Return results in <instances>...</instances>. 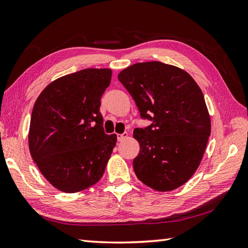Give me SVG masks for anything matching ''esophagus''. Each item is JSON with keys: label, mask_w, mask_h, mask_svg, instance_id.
I'll use <instances>...</instances> for the list:
<instances>
[{"label": "esophagus", "mask_w": 248, "mask_h": 248, "mask_svg": "<svg viewBox=\"0 0 248 248\" xmlns=\"http://www.w3.org/2000/svg\"><path fill=\"white\" fill-rule=\"evenodd\" d=\"M128 132H124L123 134H119L118 136H117V140H118V141H124V140H125L128 139Z\"/></svg>", "instance_id": "obj_1"}]
</instances>
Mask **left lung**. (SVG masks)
Listing matches in <instances>:
<instances>
[{"label": "left lung", "mask_w": 248, "mask_h": 248, "mask_svg": "<svg viewBox=\"0 0 248 248\" xmlns=\"http://www.w3.org/2000/svg\"><path fill=\"white\" fill-rule=\"evenodd\" d=\"M118 80L141 119L151 121L133 132L140 146L133 160L135 175L159 192L181 186L198 168L211 133L202 89L187 72L161 62L134 64Z\"/></svg>", "instance_id": "1"}]
</instances>
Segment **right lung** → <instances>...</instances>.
Here are the masks:
<instances>
[{
  "label": "right lung",
  "instance_id": "1",
  "mask_svg": "<svg viewBox=\"0 0 248 248\" xmlns=\"http://www.w3.org/2000/svg\"><path fill=\"white\" fill-rule=\"evenodd\" d=\"M110 69H83L57 78L37 98L31 112V155L44 177L65 193L96 184L116 146L100 113Z\"/></svg>",
  "mask_w": 248,
  "mask_h": 248
}]
</instances>
